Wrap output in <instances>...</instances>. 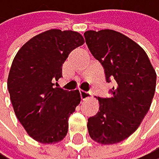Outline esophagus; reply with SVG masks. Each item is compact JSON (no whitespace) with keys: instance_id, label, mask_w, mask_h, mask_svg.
I'll return each instance as SVG.
<instances>
[{"instance_id":"1","label":"esophagus","mask_w":159,"mask_h":159,"mask_svg":"<svg viewBox=\"0 0 159 159\" xmlns=\"http://www.w3.org/2000/svg\"><path fill=\"white\" fill-rule=\"evenodd\" d=\"M80 97H81V100H86V99L89 98L90 95H89V93L84 92V90H81V92H80Z\"/></svg>"}]
</instances>
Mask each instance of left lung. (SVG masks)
Masks as SVG:
<instances>
[{"mask_svg": "<svg viewBox=\"0 0 159 159\" xmlns=\"http://www.w3.org/2000/svg\"><path fill=\"white\" fill-rule=\"evenodd\" d=\"M85 43L115 82L111 98H98L99 111L89 119V136L102 145L120 143L139 128L152 103L156 73L144 49L128 36L104 29L86 31Z\"/></svg>", "mask_w": 159, "mask_h": 159, "instance_id": "1", "label": "left lung"}]
</instances>
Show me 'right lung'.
<instances>
[{
    "label": "right lung",
    "mask_w": 159,
    "mask_h": 159,
    "mask_svg": "<svg viewBox=\"0 0 159 159\" xmlns=\"http://www.w3.org/2000/svg\"><path fill=\"white\" fill-rule=\"evenodd\" d=\"M84 43L76 31L51 29L35 35L18 50L7 86L18 121L43 144H56L67 133L69 118L81 101L79 90L54 87L70 52Z\"/></svg>",
    "instance_id": "obj_1"
}]
</instances>
